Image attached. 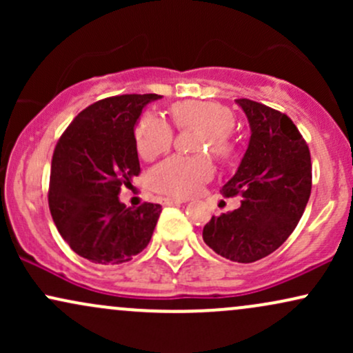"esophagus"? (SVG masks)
Instances as JSON below:
<instances>
[{
	"instance_id": "esophagus-1",
	"label": "esophagus",
	"mask_w": 353,
	"mask_h": 353,
	"mask_svg": "<svg viewBox=\"0 0 353 353\" xmlns=\"http://www.w3.org/2000/svg\"><path fill=\"white\" fill-rule=\"evenodd\" d=\"M184 199H174V197H161V204L163 205H174V204H184Z\"/></svg>"
}]
</instances>
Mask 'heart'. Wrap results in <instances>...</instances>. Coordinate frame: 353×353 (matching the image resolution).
Wrapping results in <instances>:
<instances>
[{
	"label": "heart",
	"instance_id": "1",
	"mask_svg": "<svg viewBox=\"0 0 353 353\" xmlns=\"http://www.w3.org/2000/svg\"><path fill=\"white\" fill-rule=\"evenodd\" d=\"M171 116L179 129H202L199 149H209L217 159L229 161L234 154L230 131L234 114L229 108L212 101H181L172 104ZM136 149L144 161L156 159L172 145L171 124L157 114H144L134 131ZM214 174V165L205 156H172L151 171V185L157 192L172 197L196 194Z\"/></svg>",
	"mask_w": 353,
	"mask_h": 353
}]
</instances>
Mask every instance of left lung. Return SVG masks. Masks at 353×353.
Here are the masks:
<instances>
[{
	"mask_svg": "<svg viewBox=\"0 0 353 353\" xmlns=\"http://www.w3.org/2000/svg\"><path fill=\"white\" fill-rule=\"evenodd\" d=\"M250 125L249 148L224 197L241 208L212 216L202 239L214 252L250 264L277 250L301 221L310 197V151L289 116L262 103L236 99Z\"/></svg>",
	"mask_w": 353,
	"mask_h": 353,
	"instance_id": "left-lung-1",
	"label": "left lung"
}]
</instances>
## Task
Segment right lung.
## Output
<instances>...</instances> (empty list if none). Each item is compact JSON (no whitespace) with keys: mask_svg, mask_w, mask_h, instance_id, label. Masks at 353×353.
Returning a JSON list of instances; mask_svg holds the SVG:
<instances>
[{"mask_svg":"<svg viewBox=\"0 0 353 353\" xmlns=\"http://www.w3.org/2000/svg\"><path fill=\"white\" fill-rule=\"evenodd\" d=\"M159 94H123L81 111L56 143L48 204L64 241L81 257L103 265L129 262L148 247L159 204L125 208L121 189L139 176L134 125Z\"/></svg>","mask_w":353,"mask_h":353,"instance_id":"1","label":"right lung"}]
</instances>
